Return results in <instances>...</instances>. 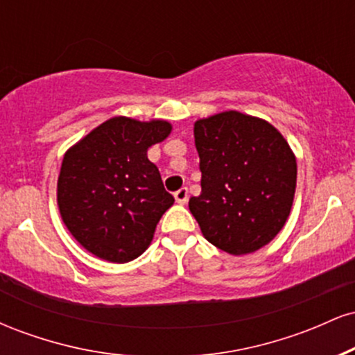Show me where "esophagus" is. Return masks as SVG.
Returning a JSON list of instances; mask_svg holds the SVG:
<instances>
[{
	"instance_id": "esophagus-1",
	"label": "esophagus",
	"mask_w": 355,
	"mask_h": 355,
	"mask_svg": "<svg viewBox=\"0 0 355 355\" xmlns=\"http://www.w3.org/2000/svg\"><path fill=\"white\" fill-rule=\"evenodd\" d=\"M175 200L180 203V205H185L187 200H189V189H187V187H182L180 190L175 191Z\"/></svg>"
}]
</instances>
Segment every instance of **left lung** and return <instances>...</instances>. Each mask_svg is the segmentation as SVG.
Segmentation results:
<instances>
[{
  "instance_id": "8db88e82",
  "label": "left lung",
  "mask_w": 355,
  "mask_h": 355,
  "mask_svg": "<svg viewBox=\"0 0 355 355\" xmlns=\"http://www.w3.org/2000/svg\"><path fill=\"white\" fill-rule=\"evenodd\" d=\"M202 191L189 209L211 245L243 255L267 245L291 214L297 164L270 123L239 112L198 120Z\"/></svg>"
}]
</instances>
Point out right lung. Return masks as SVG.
<instances>
[{
	"label": "right lung",
	"mask_w": 355,
	"mask_h": 355,
	"mask_svg": "<svg viewBox=\"0 0 355 355\" xmlns=\"http://www.w3.org/2000/svg\"><path fill=\"white\" fill-rule=\"evenodd\" d=\"M172 125L115 116L64 155L58 207L64 225L93 255L125 263L146 250L158 220L173 205L146 157Z\"/></svg>",
	"instance_id": "1"
}]
</instances>
